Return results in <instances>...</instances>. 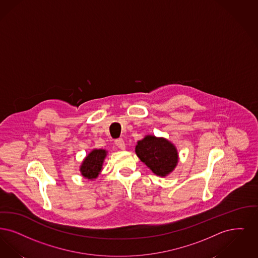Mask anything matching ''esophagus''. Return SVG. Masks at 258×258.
Returning <instances> with one entry per match:
<instances>
[{
    "label": "esophagus",
    "instance_id": "34e87169",
    "mask_svg": "<svg viewBox=\"0 0 258 258\" xmlns=\"http://www.w3.org/2000/svg\"><path fill=\"white\" fill-rule=\"evenodd\" d=\"M114 144H115V146H117L119 149H122V150L125 149V143H124V141L122 139H117V140H115Z\"/></svg>",
    "mask_w": 258,
    "mask_h": 258
}]
</instances>
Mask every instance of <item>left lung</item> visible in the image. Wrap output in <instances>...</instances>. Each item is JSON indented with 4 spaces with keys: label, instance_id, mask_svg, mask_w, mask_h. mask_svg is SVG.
Segmentation results:
<instances>
[{
    "label": "left lung",
    "instance_id": "obj_1",
    "mask_svg": "<svg viewBox=\"0 0 258 258\" xmlns=\"http://www.w3.org/2000/svg\"><path fill=\"white\" fill-rule=\"evenodd\" d=\"M135 152L146 167L160 177L171 173L179 160L176 146L166 138L153 135H146L138 141Z\"/></svg>",
    "mask_w": 258,
    "mask_h": 258
}]
</instances>
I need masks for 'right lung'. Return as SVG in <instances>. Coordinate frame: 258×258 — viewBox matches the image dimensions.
Masks as SVG:
<instances>
[{
	"mask_svg": "<svg viewBox=\"0 0 258 258\" xmlns=\"http://www.w3.org/2000/svg\"><path fill=\"white\" fill-rule=\"evenodd\" d=\"M106 149L94 148L83 160L80 166V172L84 178L95 180L101 173L104 161L107 157Z\"/></svg>",
	"mask_w": 258,
	"mask_h": 258,
	"instance_id": "add662e5",
	"label": "right lung"
}]
</instances>
